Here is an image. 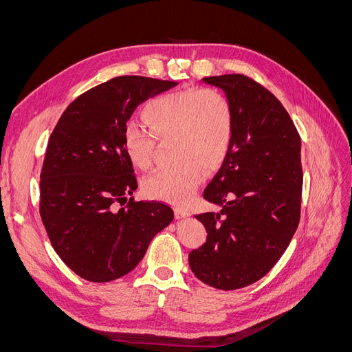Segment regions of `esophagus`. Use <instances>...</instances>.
Returning a JSON list of instances; mask_svg holds the SVG:
<instances>
[{
  "label": "esophagus",
  "mask_w": 352,
  "mask_h": 352,
  "mask_svg": "<svg viewBox=\"0 0 352 352\" xmlns=\"http://www.w3.org/2000/svg\"><path fill=\"white\" fill-rule=\"evenodd\" d=\"M175 216H176V219H184V217L189 216V212L186 210H184V208H176L175 210Z\"/></svg>",
  "instance_id": "34e87169"
}]
</instances>
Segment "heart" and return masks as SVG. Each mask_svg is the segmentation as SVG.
Wrapping results in <instances>:
<instances>
[{
	"mask_svg": "<svg viewBox=\"0 0 352 352\" xmlns=\"http://www.w3.org/2000/svg\"><path fill=\"white\" fill-rule=\"evenodd\" d=\"M144 120L151 132L131 127L124 148L132 163L142 170L154 166L157 140L172 142L176 160L144 182L145 192L173 204H186L195 195L204 170L214 172L229 153L233 113L225 95L216 89H184L148 102Z\"/></svg>",
	"mask_w": 352,
	"mask_h": 352,
	"instance_id": "1",
	"label": "heart"
}]
</instances>
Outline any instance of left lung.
<instances>
[{
    "label": "left lung",
    "mask_w": 352,
    "mask_h": 352,
    "mask_svg": "<svg viewBox=\"0 0 352 352\" xmlns=\"http://www.w3.org/2000/svg\"><path fill=\"white\" fill-rule=\"evenodd\" d=\"M225 92L233 136L204 198L219 212L195 216L207 241L189 267L212 287L233 291L260 280L278 263L300 223L301 138L274 95L243 74L204 78Z\"/></svg>",
    "instance_id": "obj_1"
}]
</instances>
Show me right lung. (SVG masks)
Returning <instances> with one entry per match:
<instances>
[{"instance_id":"1","label":"right lung","mask_w":352,"mask_h":352,"mask_svg":"<svg viewBox=\"0 0 352 352\" xmlns=\"http://www.w3.org/2000/svg\"><path fill=\"white\" fill-rule=\"evenodd\" d=\"M177 82L119 76L70 102L52 131L41 172L39 212L52 248L89 282L132 272L173 220L163 202L129 199L138 188L124 148L126 122L145 100Z\"/></svg>"}]
</instances>
